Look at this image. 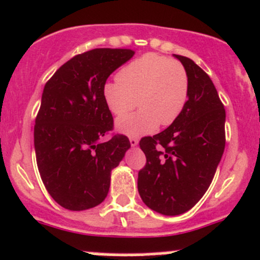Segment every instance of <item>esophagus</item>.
Instances as JSON below:
<instances>
[{
	"label": "esophagus",
	"instance_id": "34e87169",
	"mask_svg": "<svg viewBox=\"0 0 260 260\" xmlns=\"http://www.w3.org/2000/svg\"><path fill=\"white\" fill-rule=\"evenodd\" d=\"M139 144V140L135 139V138H130V145L133 146V147H135V146H138Z\"/></svg>",
	"mask_w": 260,
	"mask_h": 260
}]
</instances>
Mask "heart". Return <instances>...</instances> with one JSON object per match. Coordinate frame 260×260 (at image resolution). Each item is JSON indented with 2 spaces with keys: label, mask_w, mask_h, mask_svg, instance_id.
I'll return each mask as SVG.
<instances>
[{
  "label": "heart",
  "mask_w": 260,
  "mask_h": 260,
  "mask_svg": "<svg viewBox=\"0 0 260 260\" xmlns=\"http://www.w3.org/2000/svg\"><path fill=\"white\" fill-rule=\"evenodd\" d=\"M189 80L184 66L162 55L145 54L119 71L118 81L102 87L108 109L123 115L137 105L143 108L134 115L121 116L116 129L127 136L152 134L158 125L168 126L180 115L188 99Z\"/></svg>",
  "instance_id": "obj_1"
}]
</instances>
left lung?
I'll return each instance as SVG.
<instances>
[{
  "label": "left lung",
  "mask_w": 260,
  "mask_h": 260,
  "mask_svg": "<svg viewBox=\"0 0 260 260\" xmlns=\"http://www.w3.org/2000/svg\"><path fill=\"white\" fill-rule=\"evenodd\" d=\"M174 57L188 74V101L167 129L141 139L146 166L138 178L142 201L167 216L188 211L203 198L226 144V112L211 78L189 57Z\"/></svg>",
  "instance_id": "1"
}]
</instances>
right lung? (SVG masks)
<instances>
[{
	"mask_svg": "<svg viewBox=\"0 0 260 260\" xmlns=\"http://www.w3.org/2000/svg\"><path fill=\"white\" fill-rule=\"evenodd\" d=\"M134 54L103 48L76 55L44 87L34 125L37 165L48 193L67 210L92 209L106 199L112 169L130 148L119 134L102 141L113 130L102 87Z\"/></svg>",
	"mask_w": 260,
	"mask_h": 260,
	"instance_id": "obj_1",
	"label": "right lung"
}]
</instances>
